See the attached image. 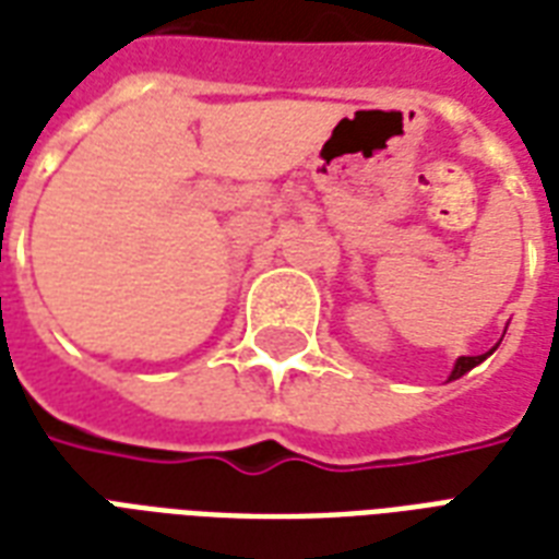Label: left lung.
<instances>
[{
  "label": "left lung",
  "instance_id": "8db88e82",
  "mask_svg": "<svg viewBox=\"0 0 559 559\" xmlns=\"http://www.w3.org/2000/svg\"><path fill=\"white\" fill-rule=\"evenodd\" d=\"M495 347H498V344H495ZM495 347H492V350H489V354H484V356H460V359H456V362H454V371L448 374V383H451V380H460V377H463V374H468L474 365H480L486 359V356L495 354Z\"/></svg>",
  "mask_w": 559,
  "mask_h": 559
}]
</instances>
